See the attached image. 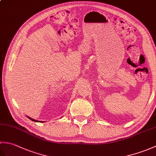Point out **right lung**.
<instances>
[{
	"mask_svg": "<svg viewBox=\"0 0 156 156\" xmlns=\"http://www.w3.org/2000/svg\"><path fill=\"white\" fill-rule=\"evenodd\" d=\"M27 117L29 119H31V121H35V122H45V121H37V120H35V119H32V118H31V117H28V116H27Z\"/></svg>",
	"mask_w": 156,
	"mask_h": 156,
	"instance_id": "obj_1",
	"label": "right lung"
}]
</instances>
